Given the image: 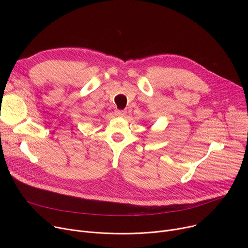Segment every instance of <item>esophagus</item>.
<instances>
[{"instance_id": "obj_1", "label": "esophagus", "mask_w": 248, "mask_h": 248, "mask_svg": "<svg viewBox=\"0 0 248 248\" xmlns=\"http://www.w3.org/2000/svg\"><path fill=\"white\" fill-rule=\"evenodd\" d=\"M115 114H116V116H118V117H124L125 114H126V112H125V111H122V110H117V111H115Z\"/></svg>"}]
</instances>
